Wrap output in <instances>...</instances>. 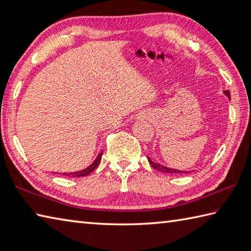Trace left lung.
Instances as JSON below:
<instances>
[{
	"label": "left lung",
	"instance_id": "left-lung-1",
	"mask_svg": "<svg viewBox=\"0 0 251 251\" xmlns=\"http://www.w3.org/2000/svg\"><path fill=\"white\" fill-rule=\"evenodd\" d=\"M225 94H226L228 97H230V93L229 91H225ZM148 161H150V164L151 165V167L154 169H157V171L159 172H163V173H168V174H187L188 172H182V171H177V169H172V168H167L163 166V165H159V164H156L154 161H151L150 158H148Z\"/></svg>",
	"mask_w": 251,
	"mask_h": 251
}]
</instances>
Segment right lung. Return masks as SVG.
<instances>
[{
	"mask_svg": "<svg viewBox=\"0 0 251 251\" xmlns=\"http://www.w3.org/2000/svg\"><path fill=\"white\" fill-rule=\"evenodd\" d=\"M101 155H103V151L100 152L99 156H97V158L94 160V163H93L90 167H87L86 169H83V171L80 172H75V173H63V176H69V177H82V176H87L90 175V174L94 171V169L99 166V164L100 163V159H101Z\"/></svg>",
	"mask_w": 251,
	"mask_h": 251,
	"instance_id": "obj_1",
	"label": "right lung"
}]
</instances>
